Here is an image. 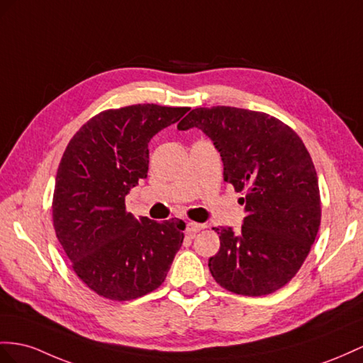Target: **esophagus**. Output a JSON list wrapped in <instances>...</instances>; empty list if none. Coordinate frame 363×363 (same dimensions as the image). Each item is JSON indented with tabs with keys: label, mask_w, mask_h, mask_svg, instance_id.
Wrapping results in <instances>:
<instances>
[{
	"label": "esophagus",
	"mask_w": 363,
	"mask_h": 363,
	"mask_svg": "<svg viewBox=\"0 0 363 363\" xmlns=\"http://www.w3.org/2000/svg\"><path fill=\"white\" fill-rule=\"evenodd\" d=\"M207 228L206 224H198V222H189L187 224V231L189 233H198V231Z\"/></svg>",
	"instance_id": "34e87169"
}]
</instances>
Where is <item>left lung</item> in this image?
<instances>
[{
  "label": "left lung",
  "instance_id": "1",
  "mask_svg": "<svg viewBox=\"0 0 363 363\" xmlns=\"http://www.w3.org/2000/svg\"><path fill=\"white\" fill-rule=\"evenodd\" d=\"M206 133L224 162V181L245 193L240 231L213 228L219 252L208 259L215 281L242 296L277 291L299 272L318 236V173L293 128L262 111L236 107L193 108L178 124Z\"/></svg>",
  "mask_w": 363,
  "mask_h": 363
}]
</instances>
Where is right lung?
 <instances>
[{
    "instance_id": "1",
    "label": "right lung",
    "mask_w": 363,
    "mask_h": 363,
    "mask_svg": "<svg viewBox=\"0 0 363 363\" xmlns=\"http://www.w3.org/2000/svg\"><path fill=\"white\" fill-rule=\"evenodd\" d=\"M189 107L136 104L101 111L70 139L55 181V233L73 272L110 301L156 290L182 245L181 219H136L125 196L147 178L150 139Z\"/></svg>"
}]
</instances>
